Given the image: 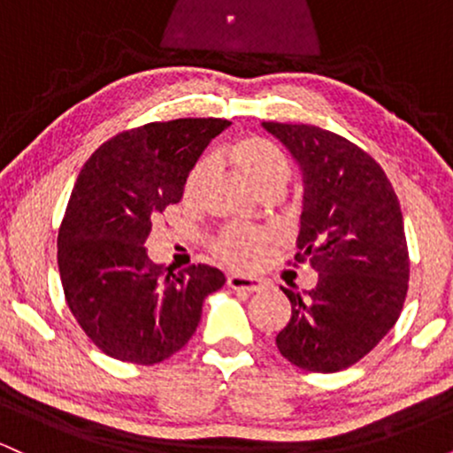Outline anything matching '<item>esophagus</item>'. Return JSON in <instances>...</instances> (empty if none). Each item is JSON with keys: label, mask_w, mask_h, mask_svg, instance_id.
Segmentation results:
<instances>
[{"label": "esophagus", "mask_w": 453, "mask_h": 453, "mask_svg": "<svg viewBox=\"0 0 453 453\" xmlns=\"http://www.w3.org/2000/svg\"><path fill=\"white\" fill-rule=\"evenodd\" d=\"M227 285L232 289H244V292H259L264 288L262 279L244 277V274H232V277H227Z\"/></svg>", "instance_id": "1"}]
</instances>
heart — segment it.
Here are the masks:
<instances>
[{"label": "heart", "instance_id": "heart-1", "mask_svg": "<svg viewBox=\"0 0 453 453\" xmlns=\"http://www.w3.org/2000/svg\"><path fill=\"white\" fill-rule=\"evenodd\" d=\"M219 157L230 164L253 194L262 191H280L288 183L289 164L277 144L266 138L244 136L234 140L232 144L219 150ZM209 174V161H197L187 174L185 196L194 197ZM268 247V236L253 230H226L212 238L211 249L217 257L236 268H244L253 264Z\"/></svg>", "mask_w": 453, "mask_h": 453}]
</instances>
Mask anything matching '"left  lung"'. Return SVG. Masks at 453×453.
<instances>
[{
	"label": "left lung",
	"mask_w": 453,
	"mask_h": 453,
	"mask_svg": "<svg viewBox=\"0 0 453 453\" xmlns=\"http://www.w3.org/2000/svg\"><path fill=\"white\" fill-rule=\"evenodd\" d=\"M303 170L296 262L319 274L309 292L283 289L292 319L280 356L313 372L362 360L392 330L409 288V251L398 197L381 165L347 138L315 126L264 121Z\"/></svg>",
	"instance_id": "8db88e82"
}]
</instances>
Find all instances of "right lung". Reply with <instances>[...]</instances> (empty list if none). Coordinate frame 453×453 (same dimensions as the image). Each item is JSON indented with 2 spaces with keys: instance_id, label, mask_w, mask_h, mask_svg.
I'll use <instances>...</instances> for the list:
<instances>
[{
  "instance_id": "add662e5",
  "label": "right lung",
  "mask_w": 453,
  "mask_h": 453,
  "mask_svg": "<svg viewBox=\"0 0 453 453\" xmlns=\"http://www.w3.org/2000/svg\"><path fill=\"white\" fill-rule=\"evenodd\" d=\"M227 126L226 119L147 123L104 142L78 174L57 264L72 315L114 360L149 366L173 356L196 332L206 296L226 283L206 264L180 273L153 264L144 242Z\"/></svg>"
}]
</instances>
